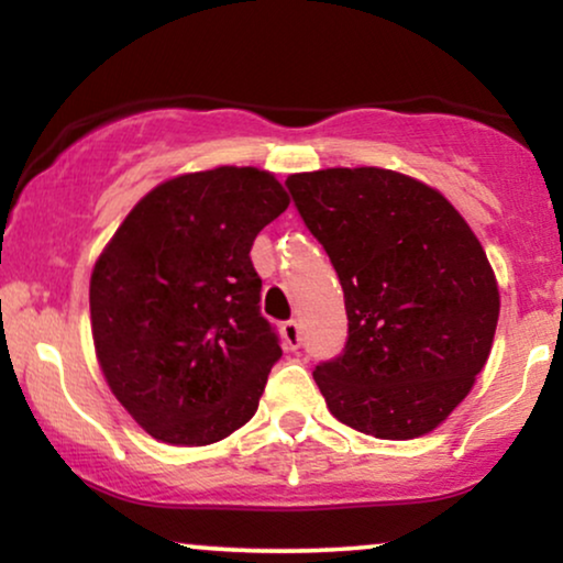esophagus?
I'll return each mask as SVG.
<instances>
[{
	"instance_id": "esophagus-1",
	"label": "esophagus",
	"mask_w": 563,
	"mask_h": 563,
	"mask_svg": "<svg viewBox=\"0 0 563 563\" xmlns=\"http://www.w3.org/2000/svg\"><path fill=\"white\" fill-rule=\"evenodd\" d=\"M282 338H284V345H287L289 351H297L299 345H302V330H299V322L297 320L284 322Z\"/></svg>"
}]
</instances>
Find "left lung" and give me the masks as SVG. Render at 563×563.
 I'll use <instances>...</instances> for the list:
<instances>
[{"instance_id":"left-lung-1","label":"left lung","mask_w":563,"mask_h":563,"mask_svg":"<svg viewBox=\"0 0 563 563\" xmlns=\"http://www.w3.org/2000/svg\"><path fill=\"white\" fill-rule=\"evenodd\" d=\"M299 218L330 256L349 341L312 376L343 426L407 441L441 426L489 358L499 291L441 191L389 168L291 174Z\"/></svg>"}]
</instances>
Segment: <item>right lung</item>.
I'll use <instances>...</instances> for the list:
<instances>
[{"mask_svg":"<svg viewBox=\"0 0 563 563\" xmlns=\"http://www.w3.org/2000/svg\"><path fill=\"white\" fill-rule=\"evenodd\" d=\"M287 207L274 174L253 166L184 174L148 191L97 258L99 366L156 441L218 443L258 410L282 349L251 245Z\"/></svg>","mask_w":563,"mask_h":563,"instance_id":"1","label":"right lung"}]
</instances>
